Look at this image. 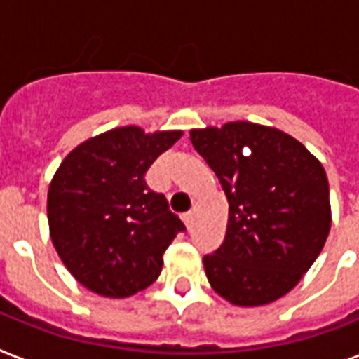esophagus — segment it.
<instances>
[{
  "label": "esophagus",
  "mask_w": 359,
  "mask_h": 359,
  "mask_svg": "<svg viewBox=\"0 0 359 359\" xmlns=\"http://www.w3.org/2000/svg\"><path fill=\"white\" fill-rule=\"evenodd\" d=\"M182 219H184V224L188 229H191L194 227V219H196V214L194 212H186L184 216H182Z\"/></svg>",
  "instance_id": "34e87169"
}]
</instances>
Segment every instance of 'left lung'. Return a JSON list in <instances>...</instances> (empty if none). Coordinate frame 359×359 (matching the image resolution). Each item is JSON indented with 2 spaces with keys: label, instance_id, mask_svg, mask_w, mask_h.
<instances>
[{
  "label": "left lung",
  "instance_id": "left-lung-1",
  "mask_svg": "<svg viewBox=\"0 0 359 359\" xmlns=\"http://www.w3.org/2000/svg\"><path fill=\"white\" fill-rule=\"evenodd\" d=\"M190 140L229 201L224 244L203 257L208 283L235 306L278 300L296 287L328 238L323 163L281 130L244 121L191 130Z\"/></svg>",
  "mask_w": 359,
  "mask_h": 359
}]
</instances>
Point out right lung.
Returning <instances> with one entry per match:
<instances>
[{"label": "right lung", "mask_w": 359, "mask_h": 359, "mask_svg": "<svg viewBox=\"0 0 359 359\" xmlns=\"http://www.w3.org/2000/svg\"><path fill=\"white\" fill-rule=\"evenodd\" d=\"M182 132L109 130L76 147L48 190L50 235L69 272L93 292L126 298L154 283L163 253L186 231L147 169Z\"/></svg>", "instance_id": "1"}]
</instances>
